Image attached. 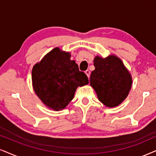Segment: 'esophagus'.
I'll return each instance as SVG.
<instances>
[{"instance_id":"esophagus-1","label":"esophagus","mask_w":156,"mask_h":156,"mask_svg":"<svg viewBox=\"0 0 156 156\" xmlns=\"http://www.w3.org/2000/svg\"><path fill=\"white\" fill-rule=\"evenodd\" d=\"M85 73L86 74V76H88V78H89V77H90V70H86V71H85Z\"/></svg>"}]
</instances>
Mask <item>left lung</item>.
Instances as JSON below:
<instances>
[{
  "label": "left lung",
  "mask_w": 156,
  "mask_h": 156,
  "mask_svg": "<svg viewBox=\"0 0 156 156\" xmlns=\"http://www.w3.org/2000/svg\"><path fill=\"white\" fill-rule=\"evenodd\" d=\"M95 70L90 73V85L100 101L106 107L119 106L127 97L133 85V78L121 59L115 55L106 58L96 55Z\"/></svg>",
  "instance_id": "1"
}]
</instances>
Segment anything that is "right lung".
<instances>
[{
    "label": "right lung",
    "instance_id": "add662e5",
    "mask_svg": "<svg viewBox=\"0 0 156 156\" xmlns=\"http://www.w3.org/2000/svg\"><path fill=\"white\" fill-rule=\"evenodd\" d=\"M70 57L69 52L55 47L32 68L35 94L47 108L54 111L65 109L73 98L77 88L88 84V77L80 71Z\"/></svg>",
    "mask_w": 156,
    "mask_h": 156
}]
</instances>
